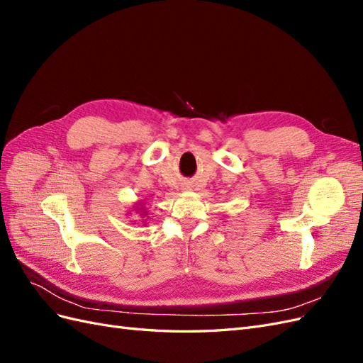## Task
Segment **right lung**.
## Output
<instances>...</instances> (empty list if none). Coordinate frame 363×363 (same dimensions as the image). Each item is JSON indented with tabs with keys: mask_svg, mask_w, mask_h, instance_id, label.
I'll return each mask as SVG.
<instances>
[{
	"mask_svg": "<svg viewBox=\"0 0 363 363\" xmlns=\"http://www.w3.org/2000/svg\"><path fill=\"white\" fill-rule=\"evenodd\" d=\"M140 211H144V207H140Z\"/></svg>",
	"mask_w": 363,
	"mask_h": 363,
	"instance_id": "1",
	"label": "right lung"
}]
</instances>
